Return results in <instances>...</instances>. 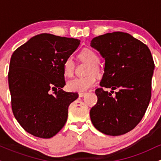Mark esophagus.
Returning a JSON list of instances; mask_svg holds the SVG:
<instances>
[{"instance_id":"obj_1","label":"esophagus","mask_w":161,"mask_h":161,"mask_svg":"<svg viewBox=\"0 0 161 161\" xmlns=\"http://www.w3.org/2000/svg\"><path fill=\"white\" fill-rule=\"evenodd\" d=\"M86 95V92H79V97H83Z\"/></svg>"}]
</instances>
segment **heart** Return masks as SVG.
<instances>
[{
    "instance_id": "1",
    "label": "heart",
    "mask_w": 161,
    "mask_h": 161,
    "mask_svg": "<svg viewBox=\"0 0 161 161\" xmlns=\"http://www.w3.org/2000/svg\"><path fill=\"white\" fill-rule=\"evenodd\" d=\"M79 58L82 62L88 64L87 67L86 74L84 77L75 78L67 82L66 87L68 90L73 92H86L88 88L92 87L96 82L95 75L101 74V68L99 65L100 57L95 51L89 48H84L79 53ZM74 62L72 58L68 57L64 60L63 64V70L66 76L72 77L74 73Z\"/></svg>"
}]
</instances>
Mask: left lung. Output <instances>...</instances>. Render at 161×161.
<instances>
[{
    "mask_svg": "<svg viewBox=\"0 0 161 161\" xmlns=\"http://www.w3.org/2000/svg\"><path fill=\"white\" fill-rule=\"evenodd\" d=\"M91 46L105 59L104 73L97 88V102L90 110L92 124L109 136L132 130L142 120L151 97L154 63L148 47L125 32L95 37ZM119 89L113 96V90Z\"/></svg>",
    "mask_w": 161,
    "mask_h": 161,
    "instance_id": "obj_1",
    "label": "left lung"
}]
</instances>
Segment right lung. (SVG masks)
I'll return each mask as SVG.
<instances>
[{
	"label": "right lung",
	"mask_w": 161,
	"mask_h": 161,
	"mask_svg": "<svg viewBox=\"0 0 161 161\" xmlns=\"http://www.w3.org/2000/svg\"><path fill=\"white\" fill-rule=\"evenodd\" d=\"M79 44L75 38L42 33L11 56L8 82L12 110L32 136L51 138L65 125L68 108L79 95L62 89L66 85L63 64Z\"/></svg>",
	"instance_id": "right-lung-1"
}]
</instances>
